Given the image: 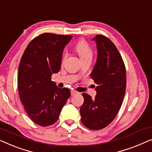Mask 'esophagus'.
<instances>
[{
	"mask_svg": "<svg viewBox=\"0 0 152 152\" xmlns=\"http://www.w3.org/2000/svg\"><path fill=\"white\" fill-rule=\"evenodd\" d=\"M77 93H78V92H77V91H75V90H71V94H72V96L76 95Z\"/></svg>",
	"mask_w": 152,
	"mask_h": 152,
	"instance_id": "esophagus-1",
	"label": "esophagus"
}]
</instances>
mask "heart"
<instances>
[{
    "mask_svg": "<svg viewBox=\"0 0 152 152\" xmlns=\"http://www.w3.org/2000/svg\"><path fill=\"white\" fill-rule=\"evenodd\" d=\"M75 49L81 59L92 56V50L89 45L85 40H79L76 45ZM66 56H67V53L65 52L63 54V57L65 58Z\"/></svg>",
    "mask_w": 152,
    "mask_h": 152,
    "instance_id": "b5f03b06",
    "label": "heart"
}]
</instances>
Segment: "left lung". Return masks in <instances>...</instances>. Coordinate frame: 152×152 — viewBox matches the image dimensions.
<instances>
[{"mask_svg": "<svg viewBox=\"0 0 152 152\" xmlns=\"http://www.w3.org/2000/svg\"><path fill=\"white\" fill-rule=\"evenodd\" d=\"M96 42L97 60L91 78L97 85L94 99L83 93L81 122L90 129H103L112 123L123 103L126 89V69L116 47L103 35L92 38Z\"/></svg>", "mask_w": 152, "mask_h": 152, "instance_id": "8db88e82", "label": "left lung"}]
</instances>
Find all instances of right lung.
<instances>
[{
    "label": "right lung",
    "instance_id": "right-lung-1",
    "mask_svg": "<svg viewBox=\"0 0 152 152\" xmlns=\"http://www.w3.org/2000/svg\"><path fill=\"white\" fill-rule=\"evenodd\" d=\"M72 36L44 33L29 42L18 67V88L27 114L38 125L49 126L59 118L71 96L69 89L58 88L52 74L61 69L62 55Z\"/></svg>",
    "mask_w": 152,
    "mask_h": 152
}]
</instances>
